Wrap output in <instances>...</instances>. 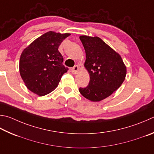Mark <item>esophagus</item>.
I'll return each instance as SVG.
<instances>
[{
	"label": "esophagus",
	"instance_id": "34e87169",
	"mask_svg": "<svg viewBox=\"0 0 154 154\" xmlns=\"http://www.w3.org/2000/svg\"><path fill=\"white\" fill-rule=\"evenodd\" d=\"M78 71H79V66L77 65H75L74 67H72L71 69V72L72 74H76Z\"/></svg>",
	"mask_w": 154,
	"mask_h": 154
}]
</instances>
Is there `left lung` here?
Instances as JSON below:
<instances>
[{
	"label": "left lung",
	"instance_id": "left-lung-1",
	"mask_svg": "<svg viewBox=\"0 0 154 154\" xmlns=\"http://www.w3.org/2000/svg\"><path fill=\"white\" fill-rule=\"evenodd\" d=\"M86 60L84 64L89 73V82L79 92L92 102H99L110 96L120 88L125 79L127 68L118 53L98 37L82 35Z\"/></svg>",
	"mask_w": 154,
	"mask_h": 154
}]
</instances>
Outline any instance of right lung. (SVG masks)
<instances>
[{
  "mask_svg": "<svg viewBox=\"0 0 154 154\" xmlns=\"http://www.w3.org/2000/svg\"><path fill=\"white\" fill-rule=\"evenodd\" d=\"M70 33L48 32L40 36L22 52L19 72L27 89L40 96L57 88L69 69L63 65L58 47Z\"/></svg>",
  "mask_w": 154,
  "mask_h": 154,
  "instance_id": "1",
  "label": "right lung"
}]
</instances>
